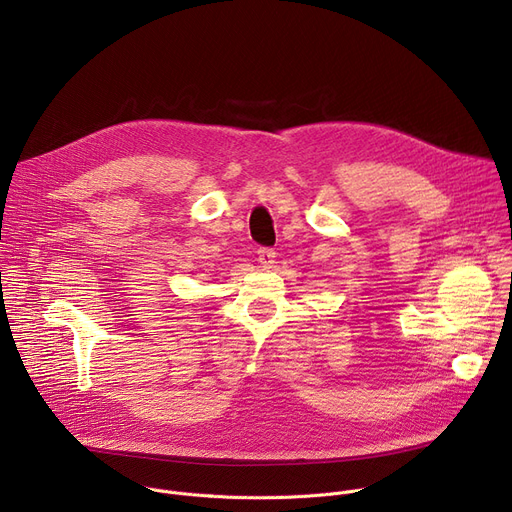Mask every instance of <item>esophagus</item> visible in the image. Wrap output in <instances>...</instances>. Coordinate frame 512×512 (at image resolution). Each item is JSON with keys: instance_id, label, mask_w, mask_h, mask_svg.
<instances>
[{"instance_id": "obj_1", "label": "esophagus", "mask_w": 512, "mask_h": 512, "mask_svg": "<svg viewBox=\"0 0 512 512\" xmlns=\"http://www.w3.org/2000/svg\"><path fill=\"white\" fill-rule=\"evenodd\" d=\"M275 255H277V253H275L271 247H259V249H257V261H259L265 269L273 267Z\"/></svg>"}]
</instances>
